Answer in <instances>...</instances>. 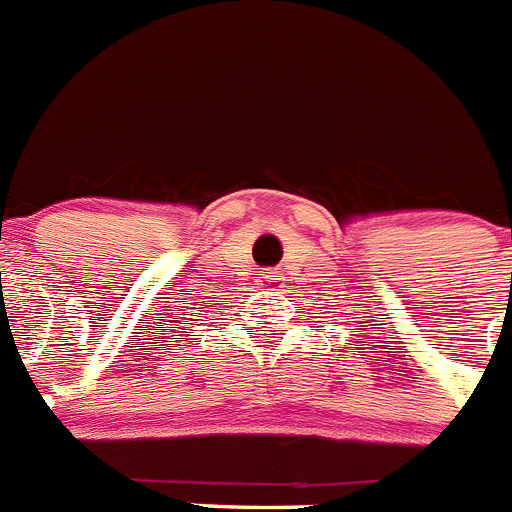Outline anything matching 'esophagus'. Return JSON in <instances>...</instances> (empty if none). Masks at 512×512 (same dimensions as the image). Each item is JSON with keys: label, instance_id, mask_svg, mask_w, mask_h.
<instances>
[{"label": "esophagus", "instance_id": "obj_1", "mask_svg": "<svg viewBox=\"0 0 512 512\" xmlns=\"http://www.w3.org/2000/svg\"><path fill=\"white\" fill-rule=\"evenodd\" d=\"M257 283H260L262 288H273L275 283H278V275L268 273V270H265V273H260V278H257Z\"/></svg>", "mask_w": 512, "mask_h": 512}]
</instances>
